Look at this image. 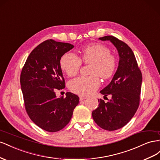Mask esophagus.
Here are the masks:
<instances>
[{
    "label": "esophagus",
    "mask_w": 160,
    "mask_h": 160,
    "mask_svg": "<svg viewBox=\"0 0 160 160\" xmlns=\"http://www.w3.org/2000/svg\"><path fill=\"white\" fill-rule=\"evenodd\" d=\"M79 97H80V100H84V99H86V98H87L86 97H84V96H83V95H80Z\"/></svg>",
    "instance_id": "obj_1"
}]
</instances>
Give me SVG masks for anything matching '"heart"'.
Returning a JSON list of instances; mask_svg holds the SVG:
<instances>
[{"mask_svg": "<svg viewBox=\"0 0 160 160\" xmlns=\"http://www.w3.org/2000/svg\"><path fill=\"white\" fill-rule=\"evenodd\" d=\"M81 62L92 64L90 69V74L92 76L76 78L69 83L72 92L81 95L92 93L100 84L97 75L104 80L110 78L117 65V58L111 53L110 49L101 43L92 44L82 49L80 58L72 53H66L62 56L60 64L68 76H74L80 70Z\"/></svg>", "mask_w": 160, "mask_h": 160, "instance_id": "b5f03b06", "label": "heart"}]
</instances>
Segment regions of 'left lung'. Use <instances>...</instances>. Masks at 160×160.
Masks as SVG:
<instances>
[{
    "mask_svg": "<svg viewBox=\"0 0 160 160\" xmlns=\"http://www.w3.org/2000/svg\"><path fill=\"white\" fill-rule=\"evenodd\" d=\"M110 41L117 48L119 62L111 82L100 92L111 100L105 102L98 100V107L92 112L94 122L107 131L122 128L129 122L139 107L142 74L132 49L122 41L112 35L100 38Z\"/></svg>",
    "mask_w": 160,
    "mask_h": 160,
    "instance_id": "left-lung-1",
    "label": "left lung"
}]
</instances>
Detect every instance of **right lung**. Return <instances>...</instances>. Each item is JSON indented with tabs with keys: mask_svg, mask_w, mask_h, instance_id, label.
Returning a JSON list of instances; mask_svg holds the SVG:
<instances>
[{
	"mask_svg": "<svg viewBox=\"0 0 160 160\" xmlns=\"http://www.w3.org/2000/svg\"><path fill=\"white\" fill-rule=\"evenodd\" d=\"M74 46L48 39L31 52L22 68L20 82L26 111L35 125L48 132L62 129L79 103L77 95L57 97L55 91L65 87L60 62Z\"/></svg>",
	"mask_w": 160,
	"mask_h": 160,
	"instance_id": "obj_1",
	"label": "right lung"
}]
</instances>
